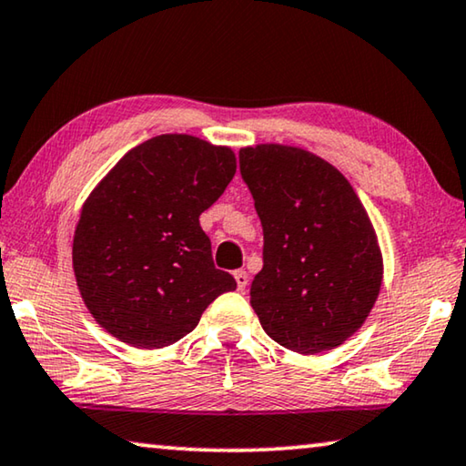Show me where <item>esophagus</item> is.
I'll return each instance as SVG.
<instances>
[{
  "mask_svg": "<svg viewBox=\"0 0 466 466\" xmlns=\"http://www.w3.org/2000/svg\"><path fill=\"white\" fill-rule=\"evenodd\" d=\"M233 277H235V281H238V289H239V291H243V289L248 288V281H249V277H248L246 270H235Z\"/></svg>",
  "mask_w": 466,
  "mask_h": 466,
  "instance_id": "34e87169",
  "label": "esophagus"
}]
</instances>
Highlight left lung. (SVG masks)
I'll list each match as a JSON object with an SVG mask.
<instances>
[{
	"instance_id": "obj_1",
	"label": "left lung",
	"mask_w": 466,
	"mask_h": 466,
	"mask_svg": "<svg viewBox=\"0 0 466 466\" xmlns=\"http://www.w3.org/2000/svg\"><path fill=\"white\" fill-rule=\"evenodd\" d=\"M264 231L249 304L268 338L298 354L341 346L364 325L383 281L373 223L346 177L302 147L239 152Z\"/></svg>"
}]
</instances>
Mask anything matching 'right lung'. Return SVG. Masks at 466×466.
Here are the masks:
<instances>
[{
    "instance_id": "right-lung-1",
    "label": "right lung",
    "mask_w": 466,
    "mask_h": 466,
    "mask_svg": "<svg viewBox=\"0 0 466 466\" xmlns=\"http://www.w3.org/2000/svg\"><path fill=\"white\" fill-rule=\"evenodd\" d=\"M235 170L231 147L168 133L128 149L89 193L73 268L85 306L112 338L146 350L170 346L220 293L238 288L214 267L199 227Z\"/></svg>"
}]
</instances>
